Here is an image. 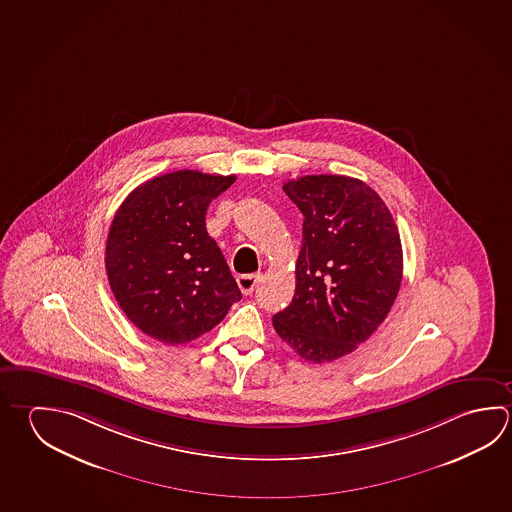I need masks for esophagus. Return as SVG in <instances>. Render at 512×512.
I'll list each match as a JSON object with an SVG mask.
<instances>
[{
	"mask_svg": "<svg viewBox=\"0 0 512 512\" xmlns=\"http://www.w3.org/2000/svg\"><path fill=\"white\" fill-rule=\"evenodd\" d=\"M260 279V274H245V276L238 278V287H240L245 296H249L256 289V285L260 283Z\"/></svg>",
	"mask_w": 512,
	"mask_h": 512,
	"instance_id": "1",
	"label": "esophagus"
}]
</instances>
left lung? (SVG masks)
I'll list each match as a JSON object with an SVG mask.
<instances>
[{"label": "left lung", "instance_id": "1", "mask_svg": "<svg viewBox=\"0 0 512 512\" xmlns=\"http://www.w3.org/2000/svg\"><path fill=\"white\" fill-rule=\"evenodd\" d=\"M283 191L303 213L292 303L274 330L310 363L352 354L388 316L402 281V245L390 209L363 180L307 175Z\"/></svg>", "mask_w": 512, "mask_h": 512}]
</instances>
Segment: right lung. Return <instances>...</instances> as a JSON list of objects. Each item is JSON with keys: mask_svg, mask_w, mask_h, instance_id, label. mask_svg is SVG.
<instances>
[{"mask_svg": "<svg viewBox=\"0 0 512 512\" xmlns=\"http://www.w3.org/2000/svg\"><path fill=\"white\" fill-rule=\"evenodd\" d=\"M234 175L180 169L133 189L106 240V274L133 325L160 343L193 341L242 299L220 247L205 229L207 207Z\"/></svg>", "mask_w": 512, "mask_h": 512, "instance_id": "right-lung-1", "label": "right lung"}]
</instances>
